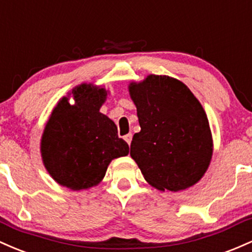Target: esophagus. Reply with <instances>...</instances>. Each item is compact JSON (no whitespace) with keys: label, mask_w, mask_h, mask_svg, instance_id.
<instances>
[{"label":"esophagus","mask_w":252,"mask_h":252,"mask_svg":"<svg viewBox=\"0 0 252 252\" xmlns=\"http://www.w3.org/2000/svg\"><path fill=\"white\" fill-rule=\"evenodd\" d=\"M132 137H133V135H132V133H128V134H126L125 137H124V139L126 140V143L128 144V145H131V141H132Z\"/></svg>","instance_id":"esophagus-1"}]
</instances>
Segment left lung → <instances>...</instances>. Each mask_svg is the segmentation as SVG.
Here are the masks:
<instances>
[{"label": "left lung", "mask_w": 252, "mask_h": 252, "mask_svg": "<svg viewBox=\"0 0 252 252\" xmlns=\"http://www.w3.org/2000/svg\"><path fill=\"white\" fill-rule=\"evenodd\" d=\"M140 132L133 135L131 157L149 185L160 191L185 190L210 166L213 139L200 101L183 82L149 75L131 82Z\"/></svg>", "instance_id": "obj_1"}]
</instances>
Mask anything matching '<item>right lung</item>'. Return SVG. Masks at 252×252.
Instances as JSON below:
<instances>
[{
    "label": "right lung",
    "mask_w": 252,
    "mask_h": 252,
    "mask_svg": "<svg viewBox=\"0 0 252 252\" xmlns=\"http://www.w3.org/2000/svg\"><path fill=\"white\" fill-rule=\"evenodd\" d=\"M107 94L103 87L82 83L52 109L40 152L44 166L58 185L71 190L95 187L113 159L128 155V145L118 137L114 121L100 112Z\"/></svg>",
    "instance_id": "obj_1"
}]
</instances>
